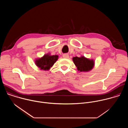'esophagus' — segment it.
<instances>
[{
	"label": "esophagus",
	"mask_w": 128,
	"mask_h": 128,
	"mask_svg": "<svg viewBox=\"0 0 128 128\" xmlns=\"http://www.w3.org/2000/svg\"><path fill=\"white\" fill-rule=\"evenodd\" d=\"M63 57L64 58L67 59V58H69V54H63Z\"/></svg>",
	"instance_id": "1"
}]
</instances>
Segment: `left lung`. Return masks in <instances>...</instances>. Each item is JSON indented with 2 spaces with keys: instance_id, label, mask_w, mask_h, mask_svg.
<instances>
[{
  "instance_id": "left-lung-1",
  "label": "left lung",
  "mask_w": 128,
  "mask_h": 128,
  "mask_svg": "<svg viewBox=\"0 0 128 128\" xmlns=\"http://www.w3.org/2000/svg\"><path fill=\"white\" fill-rule=\"evenodd\" d=\"M73 61L78 70L82 71H88L92 69L94 63L93 60H90L84 57L80 58L76 57L73 58Z\"/></svg>"
}]
</instances>
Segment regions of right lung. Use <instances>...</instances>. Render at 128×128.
Here are the masks:
<instances>
[{"label":"right lung","mask_w":128,"mask_h":128,"mask_svg":"<svg viewBox=\"0 0 128 128\" xmlns=\"http://www.w3.org/2000/svg\"><path fill=\"white\" fill-rule=\"evenodd\" d=\"M58 57L57 55L50 56L46 54L42 58L36 60L35 63L41 69L48 70L57 60Z\"/></svg>","instance_id":"right-lung-1"}]
</instances>
